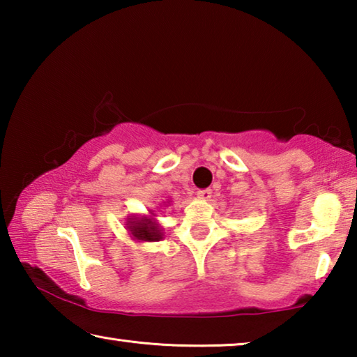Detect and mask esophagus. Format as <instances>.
<instances>
[{"label": "esophagus", "mask_w": 357, "mask_h": 357, "mask_svg": "<svg viewBox=\"0 0 357 357\" xmlns=\"http://www.w3.org/2000/svg\"><path fill=\"white\" fill-rule=\"evenodd\" d=\"M197 195H198V198H200V200L208 202V200H211V197H213V190H211V189H202V190L197 192Z\"/></svg>", "instance_id": "obj_1"}]
</instances>
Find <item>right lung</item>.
Returning a JSON list of instances; mask_svg holds the SVG:
<instances>
[{"label":"right lung","instance_id":"1","mask_svg":"<svg viewBox=\"0 0 357 357\" xmlns=\"http://www.w3.org/2000/svg\"><path fill=\"white\" fill-rule=\"evenodd\" d=\"M151 214L154 215V211H151ZM128 229L132 234V238L137 241H148V243H154V241H160L162 236V229L159 227L153 217H135V219H129L128 223Z\"/></svg>","mask_w":357,"mask_h":357}]
</instances>
